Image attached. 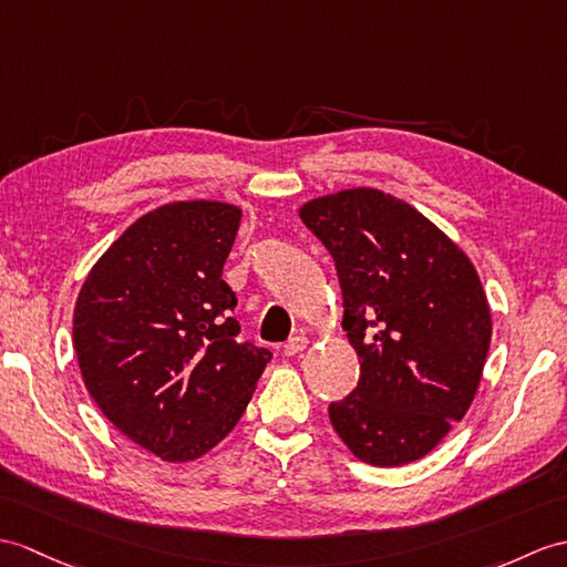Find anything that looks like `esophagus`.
<instances>
[{
    "mask_svg": "<svg viewBox=\"0 0 567 567\" xmlns=\"http://www.w3.org/2000/svg\"><path fill=\"white\" fill-rule=\"evenodd\" d=\"M307 346H309V338L307 336H295V338H289L287 343H285V354H287V358H295V354L305 352Z\"/></svg>",
    "mask_w": 567,
    "mask_h": 567,
    "instance_id": "esophagus-1",
    "label": "esophagus"
}]
</instances>
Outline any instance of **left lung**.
I'll list each match as a JSON object with an SVG mask.
<instances>
[{"mask_svg": "<svg viewBox=\"0 0 567 567\" xmlns=\"http://www.w3.org/2000/svg\"><path fill=\"white\" fill-rule=\"evenodd\" d=\"M299 217L336 260L360 358L358 386L328 405L331 425L360 462H417L481 384L493 321L478 272L425 215L377 188L316 197Z\"/></svg>", "mask_w": 567, "mask_h": 567, "instance_id": "8db88e82", "label": "left lung"}]
</instances>
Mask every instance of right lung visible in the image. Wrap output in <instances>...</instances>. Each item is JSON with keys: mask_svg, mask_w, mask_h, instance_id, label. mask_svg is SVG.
Masks as SVG:
<instances>
[{"mask_svg": "<svg viewBox=\"0 0 567 567\" xmlns=\"http://www.w3.org/2000/svg\"><path fill=\"white\" fill-rule=\"evenodd\" d=\"M229 203H168L105 251L74 307V352L101 413L181 464L239 423L272 352L241 343L221 268L239 231Z\"/></svg>", "mask_w": 567, "mask_h": 567, "instance_id": "add662e5", "label": "right lung"}]
</instances>
